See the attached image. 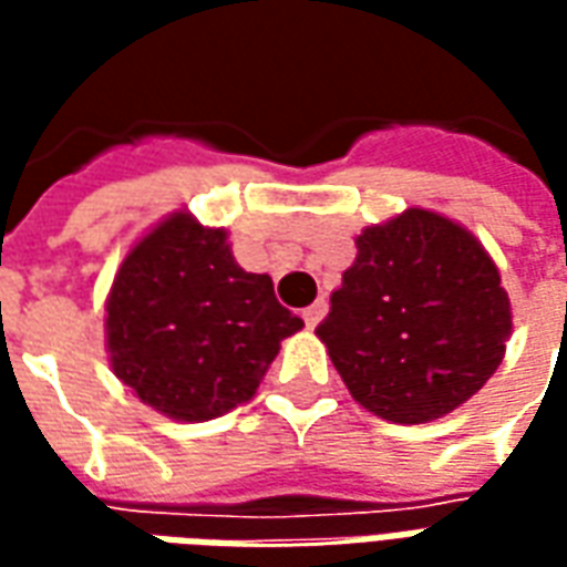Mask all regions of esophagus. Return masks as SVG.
Returning a JSON list of instances; mask_svg holds the SVG:
<instances>
[{
	"mask_svg": "<svg viewBox=\"0 0 567 567\" xmlns=\"http://www.w3.org/2000/svg\"><path fill=\"white\" fill-rule=\"evenodd\" d=\"M324 312H328V303L324 300H316V303H309L303 309V321H307V328H316L321 319H324Z\"/></svg>",
	"mask_w": 567,
	"mask_h": 567,
	"instance_id": "esophagus-1",
	"label": "esophagus"
}]
</instances>
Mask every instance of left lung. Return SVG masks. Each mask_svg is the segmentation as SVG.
Listing matches in <instances>:
<instances>
[{
  "instance_id": "obj_1",
  "label": "left lung",
  "mask_w": 567,
  "mask_h": 567,
  "mask_svg": "<svg viewBox=\"0 0 567 567\" xmlns=\"http://www.w3.org/2000/svg\"><path fill=\"white\" fill-rule=\"evenodd\" d=\"M316 333L358 404L398 425L452 413L498 370L511 300L464 227L406 209L355 239Z\"/></svg>"
}]
</instances>
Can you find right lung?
Segmentation results:
<instances>
[{"label": "right lung", "instance_id": "add662e5", "mask_svg": "<svg viewBox=\"0 0 567 567\" xmlns=\"http://www.w3.org/2000/svg\"><path fill=\"white\" fill-rule=\"evenodd\" d=\"M112 370L142 404L206 422L251 401L279 343L303 328L221 227L175 212L133 246L105 303Z\"/></svg>", "mask_w": 567, "mask_h": 567}]
</instances>
